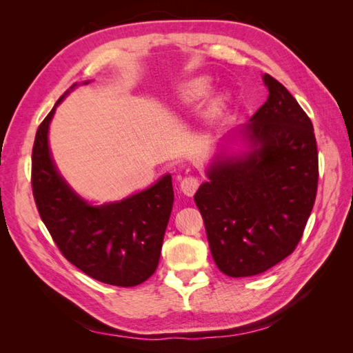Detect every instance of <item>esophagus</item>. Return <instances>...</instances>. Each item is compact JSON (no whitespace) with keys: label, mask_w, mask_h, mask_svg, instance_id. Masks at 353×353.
<instances>
[{"label":"esophagus","mask_w":353,"mask_h":353,"mask_svg":"<svg viewBox=\"0 0 353 353\" xmlns=\"http://www.w3.org/2000/svg\"><path fill=\"white\" fill-rule=\"evenodd\" d=\"M199 186H200V181L194 176H186L182 179V182H181V190L185 196H188V197L194 196V192L199 190Z\"/></svg>","instance_id":"obj_1"}]
</instances>
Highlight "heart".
I'll return each instance as SVG.
<instances>
[{
    "label": "heart",
    "mask_w": 353,
    "mask_h": 353,
    "mask_svg": "<svg viewBox=\"0 0 353 353\" xmlns=\"http://www.w3.org/2000/svg\"><path fill=\"white\" fill-rule=\"evenodd\" d=\"M209 89H211V81H209V79H206V77L192 79L183 86L182 99L185 101L199 100V99H201V97L209 92Z\"/></svg>",
    "instance_id": "obj_1"
}]
</instances>
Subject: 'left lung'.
Returning a JSON list of instances; mask_svg holds the SVG:
<instances>
[{
    "instance_id": "1",
    "label": "left lung",
    "mask_w": 353,
    "mask_h": 353,
    "mask_svg": "<svg viewBox=\"0 0 353 353\" xmlns=\"http://www.w3.org/2000/svg\"><path fill=\"white\" fill-rule=\"evenodd\" d=\"M264 81L268 99L245 127L254 150L214 162L194 196L215 264L230 277L264 273L294 252L317 196L311 119L274 77Z\"/></svg>"
}]
</instances>
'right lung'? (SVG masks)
<instances>
[{"mask_svg": "<svg viewBox=\"0 0 353 353\" xmlns=\"http://www.w3.org/2000/svg\"><path fill=\"white\" fill-rule=\"evenodd\" d=\"M56 106L37 127L32 152V190L37 212L72 265L103 283L139 285L159 264L174 201L171 176H163L152 188L118 203L88 205L65 183L51 161L47 134Z\"/></svg>", "mask_w": 353, "mask_h": 353, "instance_id": "add662e5", "label": "right lung"}]
</instances>
